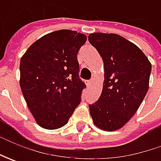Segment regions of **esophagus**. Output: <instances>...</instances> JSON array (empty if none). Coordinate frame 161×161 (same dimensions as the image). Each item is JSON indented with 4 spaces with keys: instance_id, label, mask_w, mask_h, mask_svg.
I'll return each instance as SVG.
<instances>
[{
    "instance_id": "obj_1",
    "label": "esophagus",
    "mask_w": 161,
    "mask_h": 161,
    "mask_svg": "<svg viewBox=\"0 0 161 161\" xmlns=\"http://www.w3.org/2000/svg\"><path fill=\"white\" fill-rule=\"evenodd\" d=\"M92 83V80H87V86H90Z\"/></svg>"
}]
</instances>
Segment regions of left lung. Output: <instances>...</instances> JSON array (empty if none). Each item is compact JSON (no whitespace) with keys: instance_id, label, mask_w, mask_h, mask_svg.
<instances>
[{"instance_id":"left-lung-1","label":"left lung","mask_w":161,"mask_h":161,"mask_svg":"<svg viewBox=\"0 0 161 161\" xmlns=\"http://www.w3.org/2000/svg\"><path fill=\"white\" fill-rule=\"evenodd\" d=\"M89 41L105 68L102 92L90 105V115L99 129L115 131L133 117L145 97L152 64L139 47L119 35L93 33Z\"/></svg>"}]
</instances>
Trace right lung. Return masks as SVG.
I'll use <instances>...</instances> for the list:
<instances>
[{"label": "right lung", "mask_w": 161, "mask_h": 161, "mask_svg": "<svg viewBox=\"0 0 161 161\" xmlns=\"http://www.w3.org/2000/svg\"><path fill=\"white\" fill-rule=\"evenodd\" d=\"M87 36L69 29L42 36L19 64L20 88L36 123L53 130L65 125L81 101L86 85L80 78L77 54Z\"/></svg>", "instance_id": "obj_1"}]
</instances>
